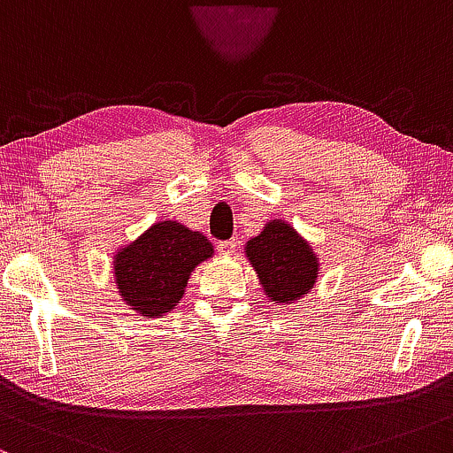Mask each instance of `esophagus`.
<instances>
[{"mask_svg":"<svg viewBox=\"0 0 453 453\" xmlns=\"http://www.w3.org/2000/svg\"><path fill=\"white\" fill-rule=\"evenodd\" d=\"M235 248H237V242L235 240H226V242H218V252L220 254H233L235 252Z\"/></svg>","mask_w":453,"mask_h":453,"instance_id":"34e87169","label":"esophagus"}]
</instances>
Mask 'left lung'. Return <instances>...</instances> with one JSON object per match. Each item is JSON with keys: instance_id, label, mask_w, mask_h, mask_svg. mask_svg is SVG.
Wrapping results in <instances>:
<instances>
[{"instance_id": "8db88e82", "label": "left lung", "mask_w": 453, "mask_h": 453, "mask_svg": "<svg viewBox=\"0 0 453 453\" xmlns=\"http://www.w3.org/2000/svg\"><path fill=\"white\" fill-rule=\"evenodd\" d=\"M246 257L258 273L263 293L278 306L306 297L319 276V258L310 243L284 220H269L246 243Z\"/></svg>"}]
</instances>
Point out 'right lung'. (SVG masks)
Segmentation results:
<instances>
[{"mask_svg":"<svg viewBox=\"0 0 453 453\" xmlns=\"http://www.w3.org/2000/svg\"><path fill=\"white\" fill-rule=\"evenodd\" d=\"M213 254L211 242L175 220L151 225L113 258L121 299L141 317H162L184 297L190 273Z\"/></svg>","mask_w":453,"mask_h":453,"instance_id":"1","label":"right lung"}]
</instances>
